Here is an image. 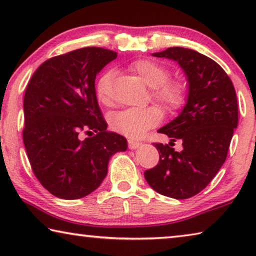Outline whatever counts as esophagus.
I'll return each mask as SVG.
<instances>
[{"label": "esophagus", "instance_id": "esophagus-1", "mask_svg": "<svg viewBox=\"0 0 256 256\" xmlns=\"http://www.w3.org/2000/svg\"><path fill=\"white\" fill-rule=\"evenodd\" d=\"M128 148L130 149H136V148H138V146H140L141 144L138 141H136V140H132V138H130V140H128Z\"/></svg>", "mask_w": 256, "mask_h": 256}]
</instances>
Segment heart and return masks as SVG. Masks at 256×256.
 <instances>
[{
    "mask_svg": "<svg viewBox=\"0 0 256 256\" xmlns=\"http://www.w3.org/2000/svg\"><path fill=\"white\" fill-rule=\"evenodd\" d=\"M126 70L151 88V96L167 110H177L185 104V84L180 80L168 79L170 70L162 63L150 58H138L128 63ZM112 80L114 72L108 70L96 81L94 92L97 100L102 105L108 106L110 104ZM162 118V112L157 106L130 108L116 112L110 120V125L116 132L123 134L124 136L136 138L156 126Z\"/></svg>",
    "mask_w": 256,
    "mask_h": 256,
    "instance_id": "1",
    "label": "heart"
}]
</instances>
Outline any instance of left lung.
<instances>
[{"label": "left lung", "instance_id": "obj_1", "mask_svg": "<svg viewBox=\"0 0 256 256\" xmlns=\"http://www.w3.org/2000/svg\"><path fill=\"white\" fill-rule=\"evenodd\" d=\"M152 55L178 62L188 76V97L180 114L158 131L170 142L154 144L159 162L144 177L156 192L183 200L204 190L227 158L238 124L236 92L224 68L196 50L170 47ZM177 140L184 142L180 153L171 146Z\"/></svg>", "mask_w": 256, "mask_h": 256}]
</instances>
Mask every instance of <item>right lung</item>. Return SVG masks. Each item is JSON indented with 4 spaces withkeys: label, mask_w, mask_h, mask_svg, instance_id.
Masks as SVG:
<instances>
[{
    "label": "right lung",
    "mask_w": 256,
    "mask_h": 256,
    "mask_svg": "<svg viewBox=\"0 0 256 256\" xmlns=\"http://www.w3.org/2000/svg\"><path fill=\"white\" fill-rule=\"evenodd\" d=\"M116 58V52L84 47L45 60L28 82L24 144L34 176L60 198L94 192L112 156L128 148L126 138L107 131L94 92L97 73ZM82 132L90 138L81 139Z\"/></svg>",
    "instance_id": "1"
}]
</instances>
